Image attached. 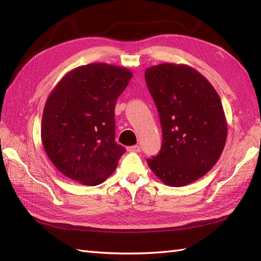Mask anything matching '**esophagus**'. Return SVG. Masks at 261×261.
I'll return each instance as SVG.
<instances>
[{
  "label": "esophagus",
  "instance_id": "esophagus-1",
  "mask_svg": "<svg viewBox=\"0 0 261 261\" xmlns=\"http://www.w3.org/2000/svg\"><path fill=\"white\" fill-rule=\"evenodd\" d=\"M127 151H131V152H140V147L138 146V145L127 147Z\"/></svg>",
  "mask_w": 261,
  "mask_h": 261
}]
</instances>
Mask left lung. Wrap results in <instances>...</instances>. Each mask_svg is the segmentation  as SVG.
Returning a JSON list of instances; mask_svg holds the SVG:
<instances>
[{
  "instance_id": "left-lung-1",
  "label": "left lung",
  "mask_w": 261,
  "mask_h": 261,
  "mask_svg": "<svg viewBox=\"0 0 261 261\" xmlns=\"http://www.w3.org/2000/svg\"><path fill=\"white\" fill-rule=\"evenodd\" d=\"M163 127L159 154L147 159L165 185L181 187L201 178L222 153L228 123L219 94L196 69L165 63L145 71Z\"/></svg>"
}]
</instances>
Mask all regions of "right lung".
Instances as JSON below:
<instances>
[{
	"label": "right lung",
	"instance_id": "1",
	"mask_svg": "<svg viewBox=\"0 0 261 261\" xmlns=\"http://www.w3.org/2000/svg\"><path fill=\"white\" fill-rule=\"evenodd\" d=\"M125 67L79 66L54 87L43 108L41 141L60 173L82 185L101 184L125 149L115 142V102L132 79Z\"/></svg>",
	"mask_w": 261,
	"mask_h": 261
}]
</instances>
